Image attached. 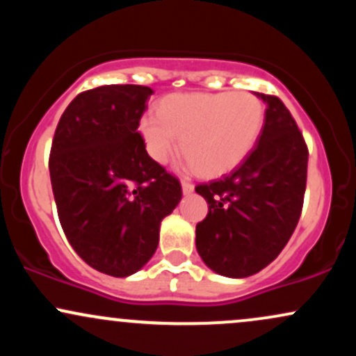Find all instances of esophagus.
Returning <instances> with one entry per match:
<instances>
[{"instance_id": "obj_1", "label": "esophagus", "mask_w": 356, "mask_h": 356, "mask_svg": "<svg viewBox=\"0 0 356 356\" xmlns=\"http://www.w3.org/2000/svg\"><path fill=\"white\" fill-rule=\"evenodd\" d=\"M182 192H184V194H186V195L192 194V192H194V186H192L191 182L182 181Z\"/></svg>"}]
</instances>
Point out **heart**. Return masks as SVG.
I'll return each mask as SVG.
<instances>
[{
  "label": "heart",
  "mask_w": 356,
  "mask_h": 356,
  "mask_svg": "<svg viewBox=\"0 0 356 356\" xmlns=\"http://www.w3.org/2000/svg\"><path fill=\"white\" fill-rule=\"evenodd\" d=\"M266 120V108L251 92L172 93L159 104V113L140 118L147 152L164 164L181 150L202 177L234 170L251 154Z\"/></svg>",
  "instance_id": "heart-1"
}]
</instances>
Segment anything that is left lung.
Returning <instances> with one entry per match:
<instances>
[{"label": "left lung", "mask_w": 356, "mask_h": 356, "mask_svg": "<svg viewBox=\"0 0 356 356\" xmlns=\"http://www.w3.org/2000/svg\"><path fill=\"white\" fill-rule=\"evenodd\" d=\"M266 102L259 140L241 164L195 192L209 204L195 226V246L218 275L246 277L283 251L300 220L308 174V147L295 118L276 95Z\"/></svg>", "instance_id": "obj_1"}]
</instances>
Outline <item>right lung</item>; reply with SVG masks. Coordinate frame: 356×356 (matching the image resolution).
<instances>
[{"mask_svg": "<svg viewBox=\"0 0 356 356\" xmlns=\"http://www.w3.org/2000/svg\"><path fill=\"white\" fill-rule=\"evenodd\" d=\"M152 88L104 85L81 92L60 117L50 179L68 243L88 266L125 277L154 256L162 219L182 187L145 150L138 132Z\"/></svg>", "mask_w": 356, "mask_h": 356, "instance_id": "obj_1", "label": "right lung"}]
</instances>
